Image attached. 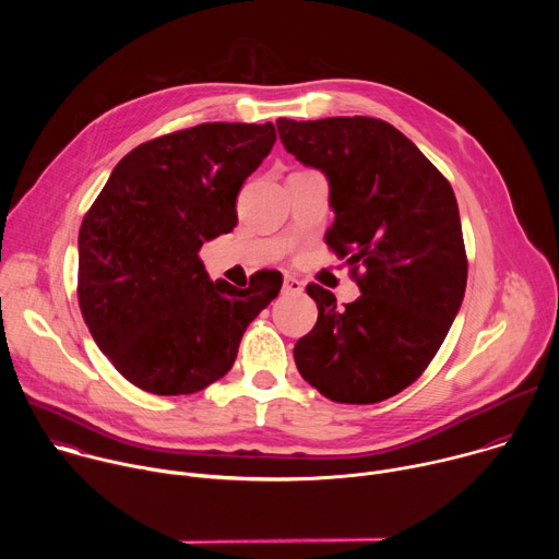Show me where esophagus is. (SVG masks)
Segmentation results:
<instances>
[{"label": "esophagus", "mask_w": 559, "mask_h": 559, "mask_svg": "<svg viewBox=\"0 0 559 559\" xmlns=\"http://www.w3.org/2000/svg\"><path fill=\"white\" fill-rule=\"evenodd\" d=\"M302 283L300 281H296V278H292V276H285V281H283V294L285 296H300L302 294Z\"/></svg>", "instance_id": "esophagus-1"}]
</instances>
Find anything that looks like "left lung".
Masks as SVG:
<instances>
[{"label": "left lung", "mask_w": 559, "mask_h": 559, "mask_svg": "<svg viewBox=\"0 0 559 559\" xmlns=\"http://www.w3.org/2000/svg\"><path fill=\"white\" fill-rule=\"evenodd\" d=\"M276 128L285 150L330 183L328 246L367 270L345 309L332 292L307 287L318 321L294 347L296 367L330 401L380 403L425 371L460 311L466 254L455 194L386 121L278 119Z\"/></svg>", "instance_id": "1"}]
</instances>
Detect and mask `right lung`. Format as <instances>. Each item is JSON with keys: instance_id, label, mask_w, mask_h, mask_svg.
Segmentation results:
<instances>
[{"instance_id": "1", "label": "right lung", "mask_w": 559, "mask_h": 559, "mask_svg": "<svg viewBox=\"0 0 559 559\" xmlns=\"http://www.w3.org/2000/svg\"><path fill=\"white\" fill-rule=\"evenodd\" d=\"M276 141L274 123H201L115 166L79 229V307L117 371L156 395L223 378L278 272L248 289L212 281L199 250L238 223L236 197Z\"/></svg>"}]
</instances>
